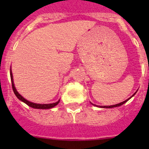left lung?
<instances>
[{
	"label": "left lung",
	"mask_w": 149,
	"mask_h": 149,
	"mask_svg": "<svg viewBox=\"0 0 149 149\" xmlns=\"http://www.w3.org/2000/svg\"><path fill=\"white\" fill-rule=\"evenodd\" d=\"M136 92H137V90H136ZM136 93H134V95H132V96H131V97H130V98H127V99H126L125 101H122V102H121V103H119V104H114V105H110V106H98V105H95V104H94L91 103V102H90V103L92 104H93V106L98 107H101V108H113V107H116L122 106V104H125V103H126V102H127V101H128L129 99H131V98H132L133 96H134V95L136 94Z\"/></svg>",
	"instance_id": "left-lung-1"
}]
</instances>
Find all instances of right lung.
Returning a JSON list of instances; mask_svg holds the SVG:
<instances>
[{
  "instance_id": "add662e5",
  "label": "right lung",
  "mask_w": 149,
  "mask_h": 149,
  "mask_svg": "<svg viewBox=\"0 0 149 149\" xmlns=\"http://www.w3.org/2000/svg\"><path fill=\"white\" fill-rule=\"evenodd\" d=\"M10 77H11L12 86H13V92H14V93H15V96H16L17 98L20 100V101H22V102H24V103H25L26 104L28 105V106L30 107H33V108H34V109H42V110H46V109L53 108L54 107L56 106V105L59 104V102H60V100L57 101L56 102H55V103L36 104V103H33V102H31V101H27V99H25V98H24L22 95H20L19 93H18V91L16 90V88L15 87V84H14V81H13V73H12L11 68H10Z\"/></svg>"
}]
</instances>
